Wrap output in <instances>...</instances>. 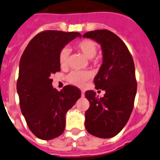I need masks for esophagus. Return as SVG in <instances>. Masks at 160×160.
Masks as SVG:
<instances>
[{
	"label": "esophagus",
	"mask_w": 160,
	"mask_h": 160,
	"mask_svg": "<svg viewBox=\"0 0 160 160\" xmlns=\"http://www.w3.org/2000/svg\"><path fill=\"white\" fill-rule=\"evenodd\" d=\"M81 96L82 97L84 96V90H81Z\"/></svg>",
	"instance_id": "obj_1"
}]
</instances>
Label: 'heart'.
Masks as SVG:
<instances>
[{"label":"heart","mask_w":160,"mask_h":160,"mask_svg":"<svg viewBox=\"0 0 160 160\" xmlns=\"http://www.w3.org/2000/svg\"><path fill=\"white\" fill-rule=\"evenodd\" d=\"M75 47L85 57L91 58L92 62L94 61L92 58L98 52V46L95 41L91 39H84L76 43ZM68 62H69V49L68 48H62L58 54V62L60 67L62 68H66L68 66ZM91 76L92 74L88 71H73L68 74L67 80L68 82L74 85L82 86L84 83L90 79Z\"/></svg>","instance_id":"1"}]
</instances>
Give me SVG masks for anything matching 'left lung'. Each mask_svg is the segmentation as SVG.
Here are the masks:
<instances>
[{
    "mask_svg": "<svg viewBox=\"0 0 160 160\" xmlns=\"http://www.w3.org/2000/svg\"><path fill=\"white\" fill-rule=\"evenodd\" d=\"M83 37L101 44L103 63L93 82L97 89L106 92L100 98L93 91L85 92L89 102L85 128L98 138H113L126 125L133 109L138 86L133 59L124 42L111 31H92Z\"/></svg>",
    "mask_w": 160,
    "mask_h": 160,
    "instance_id": "obj_1",
    "label": "left lung"
}]
</instances>
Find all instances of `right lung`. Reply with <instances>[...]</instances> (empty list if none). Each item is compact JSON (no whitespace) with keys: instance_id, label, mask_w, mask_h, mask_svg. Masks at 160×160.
I'll use <instances>...</instances> for the list:
<instances>
[{"instance_id":"right-lung-1","label":"right lung","mask_w":160,"mask_h":160,"mask_svg":"<svg viewBox=\"0 0 160 160\" xmlns=\"http://www.w3.org/2000/svg\"><path fill=\"white\" fill-rule=\"evenodd\" d=\"M77 37H81L79 32L43 31L31 40L21 57L17 80L20 108L29 129L42 140L63 132L66 113L81 96L73 85L58 91L51 78L60 72V50Z\"/></svg>"}]
</instances>
